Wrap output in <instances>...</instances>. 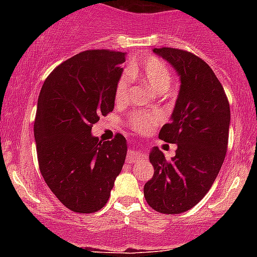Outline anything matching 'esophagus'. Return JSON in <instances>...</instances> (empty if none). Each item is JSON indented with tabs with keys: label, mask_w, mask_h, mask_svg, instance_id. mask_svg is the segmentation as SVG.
I'll use <instances>...</instances> for the list:
<instances>
[{
	"label": "esophagus",
	"mask_w": 257,
	"mask_h": 257,
	"mask_svg": "<svg viewBox=\"0 0 257 257\" xmlns=\"http://www.w3.org/2000/svg\"><path fill=\"white\" fill-rule=\"evenodd\" d=\"M143 158V154L139 153V152H128L127 154V162L128 163H135L138 161H140Z\"/></svg>",
	"instance_id": "34e87169"
}]
</instances>
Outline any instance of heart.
<instances>
[{"instance_id":"heart-1","label":"heart","mask_w":257,"mask_h":257,"mask_svg":"<svg viewBox=\"0 0 257 257\" xmlns=\"http://www.w3.org/2000/svg\"><path fill=\"white\" fill-rule=\"evenodd\" d=\"M134 78H140L148 83L154 91L163 92L170 87L172 81L171 70L165 64V61L156 56H145L138 65H134L128 70H124L119 76L114 88L115 101L119 104L128 99L131 91V82ZM160 115L157 113L136 110L128 118V123L134 130L144 133L151 130L154 124L158 123Z\"/></svg>"}]
</instances>
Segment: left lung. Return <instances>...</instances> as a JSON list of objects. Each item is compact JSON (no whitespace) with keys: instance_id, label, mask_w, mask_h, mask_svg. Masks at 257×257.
Here are the masks:
<instances>
[{"instance_id":"left-lung-1","label":"left lung","mask_w":257,"mask_h":257,"mask_svg":"<svg viewBox=\"0 0 257 257\" xmlns=\"http://www.w3.org/2000/svg\"><path fill=\"white\" fill-rule=\"evenodd\" d=\"M153 51L171 63L181 79L171 121L160 131L161 139L178 144V149L167 160L153 148L149 160L154 175L144 185V197L153 210L172 215L194 207L212 187L228 149L230 108L203 59L174 47Z\"/></svg>"}]
</instances>
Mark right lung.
<instances>
[{
  "label": "right lung",
  "instance_id": "obj_1",
  "mask_svg": "<svg viewBox=\"0 0 257 257\" xmlns=\"http://www.w3.org/2000/svg\"><path fill=\"white\" fill-rule=\"evenodd\" d=\"M126 54L86 50L63 61L38 96L35 139L42 178L70 211L92 213L108 202L126 158L121 134L99 142L91 128L114 108V88Z\"/></svg>",
  "mask_w": 257,
  "mask_h": 257
}]
</instances>
